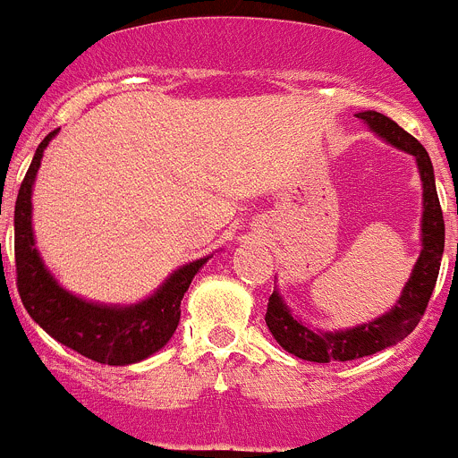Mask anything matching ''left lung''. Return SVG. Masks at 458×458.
<instances>
[{"label": "left lung", "mask_w": 458, "mask_h": 458, "mask_svg": "<svg viewBox=\"0 0 458 458\" xmlns=\"http://www.w3.org/2000/svg\"><path fill=\"white\" fill-rule=\"evenodd\" d=\"M360 121H365L378 136H383L387 143L403 152L416 157L419 163L420 181H423V250L419 261L411 270L410 282L405 284L401 300L389 313L374 319L369 324H360L356 328L335 333H318L295 319L284 304L277 291L268 297V309H266V324L275 340L293 356L310 362H333V360H356V358L371 356L383 349L392 347L403 337L410 335L416 324L423 318L428 301L437 286L438 268L443 259V246H445V221H443L441 203H438L437 183H434V167L429 161L423 145L407 134L403 127H398L392 118L378 111H362L358 114Z\"/></svg>", "instance_id": "left-lung-1"}]
</instances>
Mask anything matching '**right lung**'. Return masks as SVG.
Segmentation results:
<instances>
[{
    "instance_id": "obj_1",
    "label": "right lung",
    "mask_w": 458,
    "mask_h": 458,
    "mask_svg": "<svg viewBox=\"0 0 458 458\" xmlns=\"http://www.w3.org/2000/svg\"><path fill=\"white\" fill-rule=\"evenodd\" d=\"M51 131L39 143L15 201V273L21 304L51 337L100 365H131L165 347L181 318V300L206 259L176 270L152 297L134 306H102L71 295L44 268L33 246L30 190Z\"/></svg>"
}]
</instances>
